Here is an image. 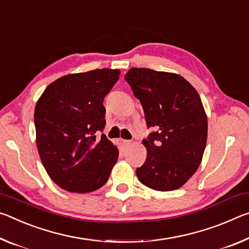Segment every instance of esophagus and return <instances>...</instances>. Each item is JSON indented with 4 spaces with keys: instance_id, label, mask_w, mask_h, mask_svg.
<instances>
[{
    "instance_id": "34e87169",
    "label": "esophagus",
    "mask_w": 249,
    "mask_h": 249,
    "mask_svg": "<svg viewBox=\"0 0 249 249\" xmlns=\"http://www.w3.org/2000/svg\"><path fill=\"white\" fill-rule=\"evenodd\" d=\"M132 143L131 140H122V144H124V146H128Z\"/></svg>"
}]
</instances>
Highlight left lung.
<instances>
[{"instance_id": "8db88e82", "label": "left lung", "mask_w": 249, "mask_h": 249, "mask_svg": "<svg viewBox=\"0 0 249 249\" xmlns=\"http://www.w3.org/2000/svg\"><path fill=\"white\" fill-rule=\"evenodd\" d=\"M140 100L146 127L148 157L136 170L139 181L156 191L180 189L197 170L207 139V118L197 91L182 76L149 68L124 75Z\"/></svg>"}]
</instances>
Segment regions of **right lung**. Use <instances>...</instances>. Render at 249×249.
Listing matches in <instances>:
<instances>
[{"label":"right lung","instance_id":"right-lung-1","mask_svg":"<svg viewBox=\"0 0 249 249\" xmlns=\"http://www.w3.org/2000/svg\"><path fill=\"white\" fill-rule=\"evenodd\" d=\"M118 69H95L63 76L45 89L36 104V145L50 178L74 193L92 192L108 181L118 160L117 146L103 133L104 99Z\"/></svg>","mask_w":249,"mask_h":249}]
</instances>
